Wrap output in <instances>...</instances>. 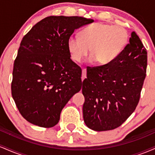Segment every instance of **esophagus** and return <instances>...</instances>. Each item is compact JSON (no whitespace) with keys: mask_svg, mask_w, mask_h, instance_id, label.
Here are the masks:
<instances>
[{"mask_svg":"<svg viewBox=\"0 0 155 155\" xmlns=\"http://www.w3.org/2000/svg\"><path fill=\"white\" fill-rule=\"evenodd\" d=\"M87 77V70L85 68L82 69V74H81V80H83Z\"/></svg>","mask_w":155,"mask_h":155,"instance_id":"1","label":"esophagus"}]
</instances>
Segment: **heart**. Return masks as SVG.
Returning <instances> with one entry per match:
<instances>
[{
    "label": "heart",
    "mask_w": 155,
    "mask_h": 155,
    "mask_svg": "<svg viewBox=\"0 0 155 155\" xmlns=\"http://www.w3.org/2000/svg\"><path fill=\"white\" fill-rule=\"evenodd\" d=\"M80 38L71 35L67 42L69 54L73 61L81 63L87 56L100 65L110 64L121 54L128 42V32L122 26L95 22L85 27L80 32Z\"/></svg>",
    "instance_id": "1"
}]
</instances>
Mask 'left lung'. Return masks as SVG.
I'll return each mask as SVG.
<instances>
[{
    "mask_svg": "<svg viewBox=\"0 0 155 155\" xmlns=\"http://www.w3.org/2000/svg\"><path fill=\"white\" fill-rule=\"evenodd\" d=\"M129 41L112 63L87 68L82 85L83 117L93 130L120 127L138 104L147 73V51L134 31Z\"/></svg>",
    "mask_w": 155,
    "mask_h": 155,
    "instance_id": "left-lung-1",
    "label": "left lung"
}]
</instances>
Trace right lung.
Masks as SVG:
<instances>
[{
  "mask_svg": "<svg viewBox=\"0 0 155 155\" xmlns=\"http://www.w3.org/2000/svg\"><path fill=\"white\" fill-rule=\"evenodd\" d=\"M94 20L82 17L50 16L23 37L15 60L12 95L28 122L54 127L60 113L81 88V69L67 47L76 29Z\"/></svg>",
  "mask_w": 155,
  "mask_h": 155,
  "instance_id": "right-lung-1",
  "label": "right lung"
}]
</instances>
